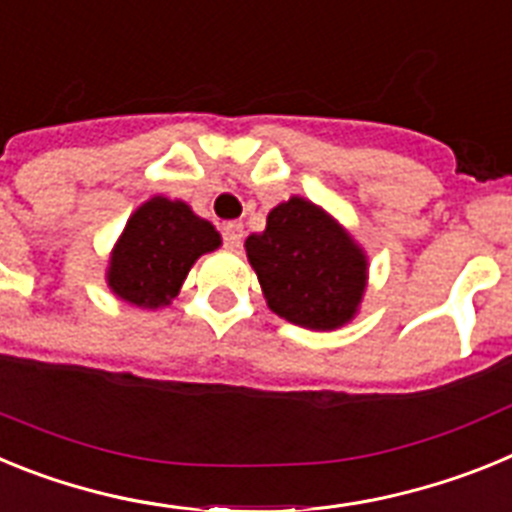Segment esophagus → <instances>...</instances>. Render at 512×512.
<instances>
[{"instance_id": "obj_1", "label": "esophagus", "mask_w": 512, "mask_h": 512, "mask_svg": "<svg viewBox=\"0 0 512 512\" xmlns=\"http://www.w3.org/2000/svg\"><path fill=\"white\" fill-rule=\"evenodd\" d=\"M223 241L230 251H235V248L241 246V241H243V225L241 223H225L223 225Z\"/></svg>"}]
</instances>
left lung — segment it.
Instances as JSON below:
<instances>
[{
    "instance_id": "1",
    "label": "left lung",
    "mask_w": 512,
    "mask_h": 512,
    "mask_svg": "<svg viewBox=\"0 0 512 512\" xmlns=\"http://www.w3.org/2000/svg\"><path fill=\"white\" fill-rule=\"evenodd\" d=\"M248 261L279 318L333 330L354 318L366 259L330 215L302 197L269 212L264 233L248 235Z\"/></svg>"
}]
</instances>
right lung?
I'll use <instances>...</instances> for the list:
<instances>
[{
	"mask_svg": "<svg viewBox=\"0 0 512 512\" xmlns=\"http://www.w3.org/2000/svg\"><path fill=\"white\" fill-rule=\"evenodd\" d=\"M217 246L220 233L184 202L153 197L125 225L112 253L107 282L130 305H169L194 261Z\"/></svg>",
	"mask_w": 512,
	"mask_h": 512,
	"instance_id": "obj_1",
	"label": "right lung"
}]
</instances>
